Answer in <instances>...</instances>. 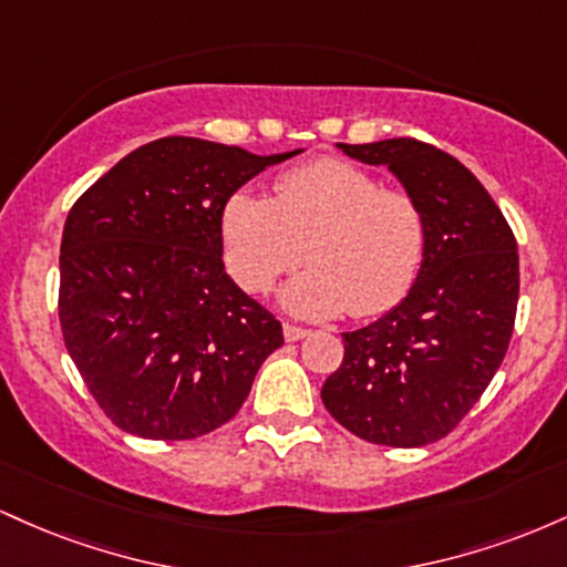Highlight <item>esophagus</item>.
<instances>
[{
    "label": "esophagus",
    "instance_id": "obj_1",
    "mask_svg": "<svg viewBox=\"0 0 567 567\" xmlns=\"http://www.w3.org/2000/svg\"><path fill=\"white\" fill-rule=\"evenodd\" d=\"M282 333H285V341H301V338L309 336V330L298 328V324L285 322V324H282Z\"/></svg>",
    "mask_w": 567,
    "mask_h": 567
}]
</instances>
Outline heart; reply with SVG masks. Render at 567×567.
Returning <instances> with one entry per match:
<instances>
[{
	"label": "heart",
	"instance_id": "heart-1",
	"mask_svg": "<svg viewBox=\"0 0 567 567\" xmlns=\"http://www.w3.org/2000/svg\"><path fill=\"white\" fill-rule=\"evenodd\" d=\"M220 245L229 275L250 292L301 261L306 269L277 292L303 320L349 309L379 315L400 301L424 252V213L402 188L351 162L322 157L282 173L275 197L239 192L220 213Z\"/></svg>",
	"mask_w": 567,
	"mask_h": 567
}]
</instances>
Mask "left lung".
<instances>
[{"label": "left lung", "mask_w": 567, "mask_h": 567, "mask_svg": "<svg viewBox=\"0 0 567 567\" xmlns=\"http://www.w3.org/2000/svg\"><path fill=\"white\" fill-rule=\"evenodd\" d=\"M383 165L424 213V252L405 298L343 333V362L324 381L328 413L360 440L421 447L474 408L509 347L519 298L514 234L485 186L429 143H338Z\"/></svg>", "instance_id": "1"}]
</instances>
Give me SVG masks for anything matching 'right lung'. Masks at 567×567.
Here are the masks:
<instances>
[{"label":"right lung","instance_id":"add662e5","mask_svg":"<svg viewBox=\"0 0 567 567\" xmlns=\"http://www.w3.org/2000/svg\"><path fill=\"white\" fill-rule=\"evenodd\" d=\"M271 157L171 135L146 143L71 207L58 315L103 413L143 440H194L250 394L282 324L224 269L220 213Z\"/></svg>","mask_w":567,"mask_h":567}]
</instances>
